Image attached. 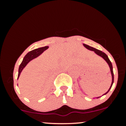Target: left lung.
<instances>
[{"label":"left lung","instance_id":"1","mask_svg":"<svg viewBox=\"0 0 126 126\" xmlns=\"http://www.w3.org/2000/svg\"><path fill=\"white\" fill-rule=\"evenodd\" d=\"M83 46H84L86 48L89 49V50H92V51H94L95 53H96V54H97L98 55H99V56H101V57H102V58L104 59L105 61L107 62V63H108V65H109V66H110V68L111 73V75H112V83H111V87H110V89L111 88V86H112V83H113V82H114V73H113V70H112V63H111V62L110 60V59H108L107 55L105 54V53H104V52L101 51V50H98V49H96V48H94V47H91V46H88V45L83 44ZM110 89H109V90H108V91H110ZM107 92H106V93H105V94H107ZM98 98H99V97H98Z\"/></svg>","mask_w":126,"mask_h":126}]
</instances>
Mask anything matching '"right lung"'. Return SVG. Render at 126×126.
Masks as SVG:
<instances>
[{
    "mask_svg": "<svg viewBox=\"0 0 126 126\" xmlns=\"http://www.w3.org/2000/svg\"><path fill=\"white\" fill-rule=\"evenodd\" d=\"M48 48V46H45V47H41V48H38L35 49V50H32V51H30L29 53H28L26 54V56L24 57V59H23L22 62L21 64H20L19 67L18 79V78L19 77V75L21 74L22 69L25 67V66L27 64V63H28L30 61H31V60H32L33 59L38 57L39 55L41 54L43 51H45L46 50H47Z\"/></svg>",
    "mask_w": 126,
    "mask_h": 126,
    "instance_id": "obj_1",
    "label": "right lung"
}]
</instances>
